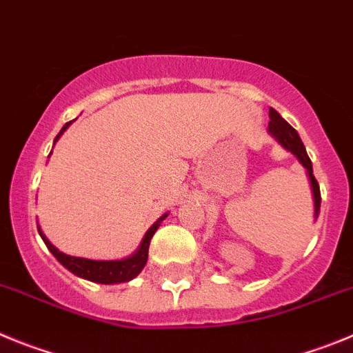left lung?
<instances>
[{"label": "left lung", "instance_id": "1", "mask_svg": "<svg viewBox=\"0 0 353 353\" xmlns=\"http://www.w3.org/2000/svg\"><path fill=\"white\" fill-rule=\"evenodd\" d=\"M269 117H271L268 128L269 133L278 141V144H281V148L290 151V153L299 160V163L303 165L304 169H306V176L311 186V195H313V209H315L313 216H315L316 220V218H319L320 202H322V199H320V186L319 183H316L315 176H313V165H311L310 157H307L306 148H304L303 141H301L299 133L295 132V130L292 128L274 109H269Z\"/></svg>", "mask_w": 353, "mask_h": 353}]
</instances>
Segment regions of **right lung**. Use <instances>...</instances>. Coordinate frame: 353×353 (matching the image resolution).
Returning a JSON list of instances; mask_svg holds the SVG:
<instances>
[{
	"instance_id": "obj_1",
	"label": "right lung",
	"mask_w": 353,
	"mask_h": 353,
	"mask_svg": "<svg viewBox=\"0 0 353 353\" xmlns=\"http://www.w3.org/2000/svg\"><path fill=\"white\" fill-rule=\"evenodd\" d=\"M74 121L66 123V125L63 126L61 132L58 133V137L54 139V144L58 142V139L61 137L63 133L66 132V128H68ZM50 153H52V151H50ZM167 216H169V212H165L161 218H158V220L151 225V228L145 232V236L142 237V243L139 244L135 253H132V255L121 260H90V259H82V256L66 255V253L59 252L58 248L54 246V244H50V241L43 236V232L40 227H38V234H40V237L43 239L46 246L49 248V252L58 259V262L63 263L70 272H74V274L79 276V278L90 279V281H93V283H101V285L125 283V281H130V279H133L135 276L141 274V271L144 269L145 262H148L149 243H151L154 232L158 230L160 223L167 218Z\"/></svg>"
}]
</instances>
